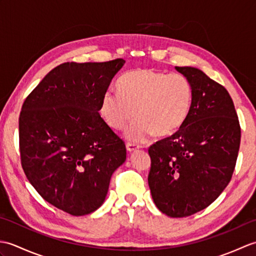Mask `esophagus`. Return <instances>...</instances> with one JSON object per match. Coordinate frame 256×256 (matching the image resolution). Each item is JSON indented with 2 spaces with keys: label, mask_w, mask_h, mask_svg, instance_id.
<instances>
[{
  "label": "esophagus",
  "mask_w": 256,
  "mask_h": 256,
  "mask_svg": "<svg viewBox=\"0 0 256 256\" xmlns=\"http://www.w3.org/2000/svg\"><path fill=\"white\" fill-rule=\"evenodd\" d=\"M126 148H128V152H133V150H135L140 148V145H138V144H136V143L128 142V143H126Z\"/></svg>",
  "instance_id": "esophagus-1"
}]
</instances>
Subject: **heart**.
<instances>
[{
  "mask_svg": "<svg viewBox=\"0 0 256 256\" xmlns=\"http://www.w3.org/2000/svg\"><path fill=\"white\" fill-rule=\"evenodd\" d=\"M118 89V92L108 90L103 94L100 114L116 131L136 116L126 136L138 143L154 133L157 136L175 134L186 123L192 108L194 86L182 74L134 69L120 78Z\"/></svg>",
  "mask_w": 256,
  "mask_h": 256,
  "instance_id": "heart-1",
  "label": "heart"
}]
</instances>
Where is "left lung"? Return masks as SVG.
<instances>
[{"instance_id": "obj_1", "label": "left lung", "mask_w": 256, "mask_h": 256, "mask_svg": "<svg viewBox=\"0 0 256 256\" xmlns=\"http://www.w3.org/2000/svg\"><path fill=\"white\" fill-rule=\"evenodd\" d=\"M194 86V102L184 126L148 148V184L162 214L184 218L219 197L234 172L241 128L224 86L194 67H176Z\"/></svg>"}]
</instances>
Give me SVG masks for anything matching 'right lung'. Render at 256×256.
Segmentation results:
<instances>
[{"label": "right lung", "mask_w": 256, "mask_h": 256, "mask_svg": "<svg viewBox=\"0 0 256 256\" xmlns=\"http://www.w3.org/2000/svg\"><path fill=\"white\" fill-rule=\"evenodd\" d=\"M122 58L64 62L25 99L18 120L20 164L37 192L72 216L96 211L126 160L122 138L99 114Z\"/></svg>", "instance_id": "right-lung-1"}]
</instances>
